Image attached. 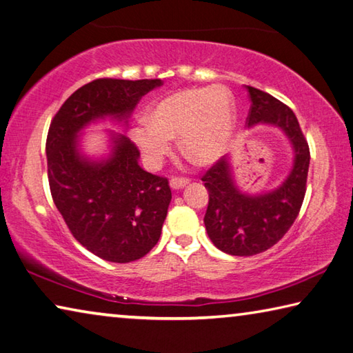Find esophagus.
<instances>
[{"label": "esophagus", "mask_w": 353, "mask_h": 353, "mask_svg": "<svg viewBox=\"0 0 353 353\" xmlns=\"http://www.w3.org/2000/svg\"><path fill=\"white\" fill-rule=\"evenodd\" d=\"M188 183H189L188 178H178V176H173L172 180H170V188L176 190V189H181V188L186 186Z\"/></svg>", "instance_id": "34e87169"}]
</instances>
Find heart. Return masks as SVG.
Wrapping results in <instances>:
<instances>
[{"label":"heart","instance_id":"heart-1","mask_svg":"<svg viewBox=\"0 0 353 353\" xmlns=\"http://www.w3.org/2000/svg\"><path fill=\"white\" fill-rule=\"evenodd\" d=\"M234 133V103L221 86L188 88L172 92L154 105L147 117L134 123L132 141L152 167L172 148V138L189 159L211 164L226 153Z\"/></svg>","mask_w":353,"mask_h":353}]
</instances>
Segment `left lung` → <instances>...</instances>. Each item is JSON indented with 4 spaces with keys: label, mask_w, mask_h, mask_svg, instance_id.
<instances>
[{
    "label": "left lung",
    "mask_w": 353,
    "mask_h": 353,
    "mask_svg": "<svg viewBox=\"0 0 353 353\" xmlns=\"http://www.w3.org/2000/svg\"><path fill=\"white\" fill-rule=\"evenodd\" d=\"M251 108L246 123H270L287 134L294 150L293 169L279 188L261 195L240 192L228 158H220L205 175L209 203L205 226L209 239L226 254L254 256L285 236L301 211L307 190L310 148L292 108L268 92L246 86Z\"/></svg>",
    "instance_id": "1"
}]
</instances>
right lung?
Segmentation results:
<instances>
[{
	"instance_id": "obj_1",
	"label": "right lung",
	"mask_w": 353,
	"mask_h": 353,
	"mask_svg": "<svg viewBox=\"0 0 353 353\" xmlns=\"http://www.w3.org/2000/svg\"><path fill=\"white\" fill-rule=\"evenodd\" d=\"M159 79H96L74 91L52 117L46 139L49 189L74 239L108 262L144 257L158 243L172 200L169 181L138 164L139 150L125 134L111 133L107 159L79 152L77 133L111 116L125 121Z\"/></svg>"
}]
</instances>
